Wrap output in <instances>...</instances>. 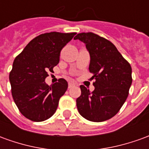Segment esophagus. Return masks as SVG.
<instances>
[{
	"mask_svg": "<svg viewBox=\"0 0 149 149\" xmlns=\"http://www.w3.org/2000/svg\"><path fill=\"white\" fill-rule=\"evenodd\" d=\"M74 86V84H72V83H68V88H71L72 87H73Z\"/></svg>",
	"mask_w": 149,
	"mask_h": 149,
	"instance_id": "esophagus-1",
	"label": "esophagus"
}]
</instances>
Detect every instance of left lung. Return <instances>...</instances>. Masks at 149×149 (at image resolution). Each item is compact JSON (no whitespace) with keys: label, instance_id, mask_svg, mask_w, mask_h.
<instances>
[{"label":"left lung","instance_id":"obj_1","mask_svg":"<svg viewBox=\"0 0 149 149\" xmlns=\"http://www.w3.org/2000/svg\"><path fill=\"white\" fill-rule=\"evenodd\" d=\"M85 44L90 55L89 72L95 89L81 85V95L77 99L79 113L88 120L102 122L119 112L131 87L132 68L116 46L93 33H81L74 37Z\"/></svg>","mask_w":149,"mask_h":149}]
</instances>
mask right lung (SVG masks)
<instances>
[{
  "label": "right lung",
  "mask_w": 149,
  "mask_h": 149,
  "mask_svg": "<svg viewBox=\"0 0 149 149\" xmlns=\"http://www.w3.org/2000/svg\"><path fill=\"white\" fill-rule=\"evenodd\" d=\"M76 34L51 32L39 35L15 58L9 73L12 95L26 118L40 122L55 113L68 82L61 78L49 86L45 81L48 72L53 71L59 63L61 49Z\"/></svg>",
  "instance_id": "add662e5"
}]
</instances>
